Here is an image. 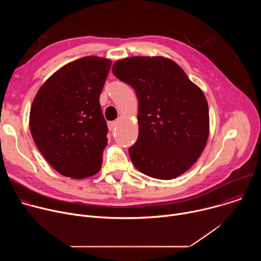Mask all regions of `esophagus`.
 <instances>
[{
	"mask_svg": "<svg viewBox=\"0 0 261 261\" xmlns=\"http://www.w3.org/2000/svg\"><path fill=\"white\" fill-rule=\"evenodd\" d=\"M117 126H118V123H117V122H109V123H108V129H109L110 131L116 130Z\"/></svg>",
	"mask_w": 261,
	"mask_h": 261,
	"instance_id": "34e87169",
	"label": "esophagus"
}]
</instances>
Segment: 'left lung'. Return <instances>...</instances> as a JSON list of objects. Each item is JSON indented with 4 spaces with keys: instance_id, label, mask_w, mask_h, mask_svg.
Masks as SVG:
<instances>
[{
    "instance_id": "8db88e82",
    "label": "left lung",
    "mask_w": 261,
    "mask_h": 261,
    "mask_svg": "<svg viewBox=\"0 0 261 261\" xmlns=\"http://www.w3.org/2000/svg\"><path fill=\"white\" fill-rule=\"evenodd\" d=\"M113 72L138 99V138L129 148L136 169L159 179H172L190 169L210 133L207 101L200 88L164 57L119 60Z\"/></svg>"
}]
</instances>
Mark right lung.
<instances>
[{"mask_svg":"<svg viewBox=\"0 0 261 261\" xmlns=\"http://www.w3.org/2000/svg\"><path fill=\"white\" fill-rule=\"evenodd\" d=\"M111 61L89 56L56 71L36 94L30 130L38 150L62 175L86 178L102 165L108 132L99 97Z\"/></svg>","mask_w":261,"mask_h":261,"instance_id":"add662e5","label":"right lung"}]
</instances>
